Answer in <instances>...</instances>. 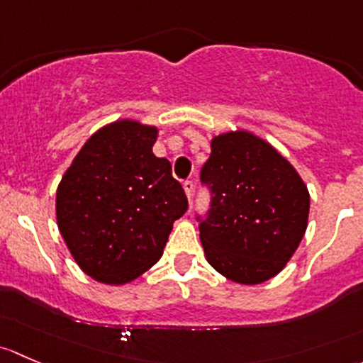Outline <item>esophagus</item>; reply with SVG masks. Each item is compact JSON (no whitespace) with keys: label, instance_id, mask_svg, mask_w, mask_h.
Here are the masks:
<instances>
[{"label":"esophagus","instance_id":"1","mask_svg":"<svg viewBox=\"0 0 363 363\" xmlns=\"http://www.w3.org/2000/svg\"><path fill=\"white\" fill-rule=\"evenodd\" d=\"M183 190H185V194H186V197H192V192H194V183L192 182H183Z\"/></svg>","mask_w":363,"mask_h":363}]
</instances>
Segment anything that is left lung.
I'll return each mask as SVG.
<instances>
[{
    "mask_svg": "<svg viewBox=\"0 0 363 363\" xmlns=\"http://www.w3.org/2000/svg\"><path fill=\"white\" fill-rule=\"evenodd\" d=\"M211 189L201 223L204 257L239 285H260L285 269L308 229L309 190L269 141L250 130L211 138L201 171Z\"/></svg>",
    "mask_w": 363,
    "mask_h": 363,
    "instance_id": "8db88e82",
    "label": "left lung"
}]
</instances>
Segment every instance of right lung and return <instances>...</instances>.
<instances>
[{"mask_svg": "<svg viewBox=\"0 0 363 363\" xmlns=\"http://www.w3.org/2000/svg\"><path fill=\"white\" fill-rule=\"evenodd\" d=\"M157 136L155 125L130 118L103 125L59 183V233L96 281L118 286L147 272L189 206L169 160L152 152Z\"/></svg>", "mask_w": 363, "mask_h": 363, "instance_id": "obj_1", "label": "right lung"}]
</instances>
